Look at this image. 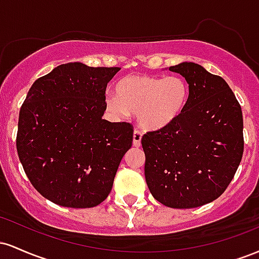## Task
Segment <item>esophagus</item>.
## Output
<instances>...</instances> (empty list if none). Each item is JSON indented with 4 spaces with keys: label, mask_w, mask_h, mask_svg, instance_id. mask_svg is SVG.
I'll return each instance as SVG.
<instances>
[{
    "label": "esophagus",
    "mask_w": 259,
    "mask_h": 259,
    "mask_svg": "<svg viewBox=\"0 0 259 259\" xmlns=\"http://www.w3.org/2000/svg\"><path fill=\"white\" fill-rule=\"evenodd\" d=\"M141 138H142V134L139 132V130H135L133 135V145L135 147H140L141 145Z\"/></svg>",
    "instance_id": "34e87169"
}]
</instances>
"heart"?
I'll use <instances>...</instances> for the list:
<instances>
[{
	"instance_id": "heart-1",
	"label": "heart",
	"mask_w": 259,
	"mask_h": 259,
	"mask_svg": "<svg viewBox=\"0 0 259 259\" xmlns=\"http://www.w3.org/2000/svg\"><path fill=\"white\" fill-rule=\"evenodd\" d=\"M190 99L187 81L179 75H129L115 84V95L108 94L106 108L118 118L136 114L139 125L147 132L170 126L181 117Z\"/></svg>"
}]
</instances>
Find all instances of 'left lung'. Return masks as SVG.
Instances as JSON below:
<instances>
[{
  "label": "left lung",
  "instance_id": "8db88e82",
  "mask_svg": "<svg viewBox=\"0 0 259 259\" xmlns=\"http://www.w3.org/2000/svg\"><path fill=\"white\" fill-rule=\"evenodd\" d=\"M184 76L190 99L170 126L142 136L151 194L170 208L217 200L233 180L243 153L242 111L224 79L192 62L169 67Z\"/></svg>",
  "mask_w": 259,
  "mask_h": 259
}]
</instances>
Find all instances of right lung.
Segmentation results:
<instances>
[{"label":"right lung","instance_id":"add662e5","mask_svg":"<svg viewBox=\"0 0 259 259\" xmlns=\"http://www.w3.org/2000/svg\"><path fill=\"white\" fill-rule=\"evenodd\" d=\"M120 70L61 64L32 84L19 112L17 151L32 186L53 203L91 208L111 192L133 126L102 119Z\"/></svg>","mask_w":259,"mask_h":259}]
</instances>
